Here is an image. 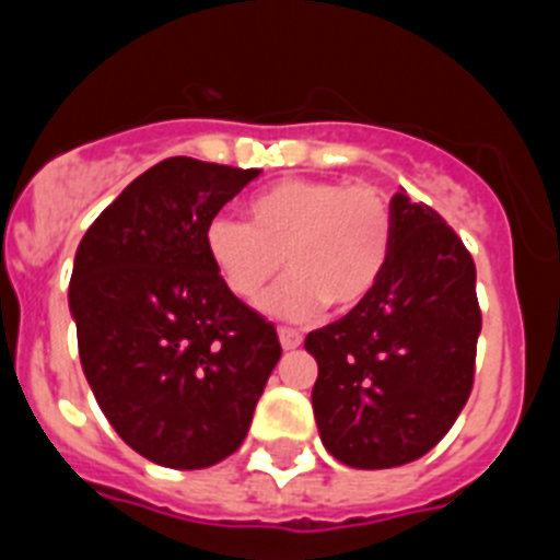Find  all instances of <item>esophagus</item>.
Wrapping results in <instances>:
<instances>
[{"label":"esophagus","mask_w":560,"mask_h":560,"mask_svg":"<svg viewBox=\"0 0 560 560\" xmlns=\"http://www.w3.org/2000/svg\"><path fill=\"white\" fill-rule=\"evenodd\" d=\"M279 342H281V348H284V351H295L298 345L304 342V337H301V334H298L295 328L281 326L279 328Z\"/></svg>","instance_id":"esophagus-1"}]
</instances>
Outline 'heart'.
<instances>
[{"instance_id": "b5f03b06", "label": "heart", "mask_w": 560, "mask_h": 560, "mask_svg": "<svg viewBox=\"0 0 560 560\" xmlns=\"http://www.w3.org/2000/svg\"><path fill=\"white\" fill-rule=\"evenodd\" d=\"M395 245V209L381 187L331 179H281L254 192L245 223L212 218L203 248L237 301L265 298V310L304 320L328 304L351 312L378 287Z\"/></svg>"}]
</instances>
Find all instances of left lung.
<instances>
[{"mask_svg": "<svg viewBox=\"0 0 560 560\" xmlns=\"http://www.w3.org/2000/svg\"><path fill=\"white\" fill-rule=\"evenodd\" d=\"M395 245L368 301L306 337L326 451L357 469L417 462L472 392L480 306L475 262L436 209L392 198Z\"/></svg>", "mask_w": 560, "mask_h": 560, "instance_id": "8db88e82", "label": "left lung"}]
</instances>
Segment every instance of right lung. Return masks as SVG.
<instances>
[{
	"label": "right lung",
	"instance_id": "add662e5",
	"mask_svg": "<svg viewBox=\"0 0 560 560\" xmlns=\"http://www.w3.org/2000/svg\"><path fill=\"white\" fill-rule=\"evenodd\" d=\"M259 174L156 162L77 248L68 306L85 378L118 436L160 467L232 456L281 359L273 323L223 287L203 248L209 221Z\"/></svg>",
	"mask_w": 560,
	"mask_h": 560
}]
</instances>
